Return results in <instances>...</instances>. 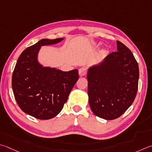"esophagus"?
<instances>
[{
	"instance_id": "1",
	"label": "esophagus",
	"mask_w": 152,
	"mask_h": 152,
	"mask_svg": "<svg viewBox=\"0 0 152 152\" xmlns=\"http://www.w3.org/2000/svg\"><path fill=\"white\" fill-rule=\"evenodd\" d=\"M87 74V69L85 67L80 68L79 69V75L80 76H84Z\"/></svg>"
}]
</instances>
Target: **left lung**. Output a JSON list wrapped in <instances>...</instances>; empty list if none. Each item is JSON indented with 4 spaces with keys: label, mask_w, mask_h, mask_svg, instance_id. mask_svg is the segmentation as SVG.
<instances>
[{
    "label": "left lung",
    "mask_w": 152,
    "mask_h": 152,
    "mask_svg": "<svg viewBox=\"0 0 152 152\" xmlns=\"http://www.w3.org/2000/svg\"><path fill=\"white\" fill-rule=\"evenodd\" d=\"M118 51L110 53L88 71V94L92 112L105 120L123 115L138 91L139 68L132 53L117 41Z\"/></svg>",
    "instance_id": "8db88e82"
}]
</instances>
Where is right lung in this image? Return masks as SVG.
Returning <instances> with one entry per match:
<instances>
[{
	"label": "right lung",
	"instance_id": "add662e5",
	"mask_svg": "<svg viewBox=\"0 0 152 152\" xmlns=\"http://www.w3.org/2000/svg\"><path fill=\"white\" fill-rule=\"evenodd\" d=\"M63 38L43 39L28 47L18 59L12 78L14 97L22 111L39 119L55 117L63 108L74 86L78 70L64 72L39 63L41 46L61 42Z\"/></svg>",
	"mask_w": 152,
	"mask_h": 152
}]
</instances>
